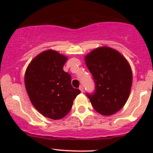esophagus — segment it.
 <instances>
[{
	"label": "esophagus",
	"instance_id": "34e87169",
	"mask_svg": "<svg viewBox=\"0 0 153 153\" xmlns=\"http://www.w3.org/2000/svg\"><path fill=\"white\" fill-rule=\"evenodd\" d=\"M79 89L81 90V92H84V87H83V86H80Z\"/></svg>",
	"mask_w": 153,
	"mask_h": 153
}]
</instances>
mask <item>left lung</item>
Listing matches in <instances>:
<instances>
[{"label": "left lung", "instance_id": "left-lung-1", "mask_svg": "<svg viewBox=\"0 0 153 153\" xmlns=\"http://www.w3.org/2000/svg\"><path fill=\"white\" fill-rule=\"evenodd\" d=\"M84 60L95 83V92L86 94L92 106L103 115L116 113L124 106L130 94V65L119 52L108 47L93 49Z\"/></svg>", "mask_w": 153, "mask_h": 153}]
</instances>
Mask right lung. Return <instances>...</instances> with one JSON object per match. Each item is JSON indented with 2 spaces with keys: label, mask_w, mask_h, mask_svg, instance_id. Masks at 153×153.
<instances>
[{
  "label": "right lung",
  "mask_w": 153,
  "mask_h": 153,
  "mask_svg": "<svg viewBox=\"0 0 153 153\" xmlns=\"http://www.w3.org/2000/svg\"><path fill=\"white\" fill-rule=\"evenodd\" d=\"M67 57L49 49L34 58L25 72L24 83L34 107L44 116L61 119L72 109L81 91L71 84V76L63 67Z\"/></svg>",
  "instance_id": "obj_1"
}]
</instances>
